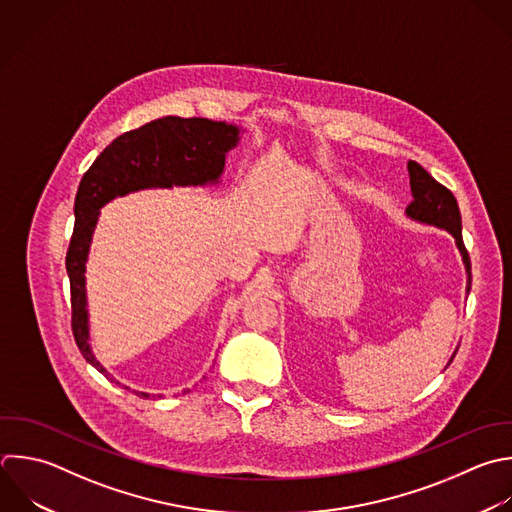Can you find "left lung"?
Masks as SVG:
<instances>
[{"label": "left lung", "mask_w": 512, "mask_h": 512, "mask_svg": "<svg viewBox=\"0 0 512 512\" xmlns=\"http://www.w3.org/2000/svg\"><path fill=\"white\" fill-rule=\"evenodd\" d=\"M408 176H410V190H412V202L406 208V214L412 220H418L422 224H430L436 228H442L452 234L456 248L462 256L464 268H466V292H470V258L462 242V220L460 210L456 204V198L448 188L438 184L420 164L408 162ZM454 358V354H452ZM450 358V362H452Z\"/></svg>", "instance_id": "8db88e82"}]
</instances>
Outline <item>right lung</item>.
I'll list each match as a JSON object with an SVG mask.
<instances>
[{"label":"right lung","instance_id":"1","mask_svg":"<svg viewBox=\"0 0 512 512\" xmlns=\"http://www.w3.org/2000/svg\"><path fill=\"white\" fill-rule=\"evenodd\" d=\"M238 136L240 130L226 122L166 116L116 138L84 174L76 194V224L66 256L72 290V330L82 356L106 376V368L94 358L88 342L86 310V260L100 208L116 196L144 188L218 182L226 154L238 144ZM138 394L148 396L146 392Z\"/></svg>","mask_w":512,"mask_h":512}]
</instances>
